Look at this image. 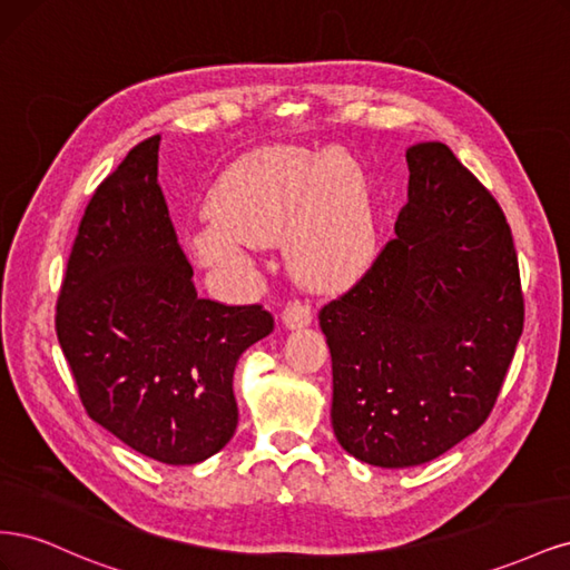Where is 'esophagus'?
<instances>
[{
    "instance_id": "1",
    "label": "esophagus",
    "mask_w": 570,
    "mask_h": 570,
    "mask_svg": "<svg viewBox=\"0 0 570 570\" xmlns=\"http://www.w3.org/2000/svg\"><path fill=\"white\" fill-rule=\"evenodd\" d=\"M281 316H283L285 327H292V331H295V327H304V325H308V323L314 321L312 306H308L306 302H299V299L289 302V304L283 308Z\"/></svg>"
}]
</instances>
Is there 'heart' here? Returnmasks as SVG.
<instances>
[{"instance_id":"1","label":"heart","mask_w":570,"mask_h":570,"mask_svg":"<svg viewBox=\"0 0 570 570\" xmlns=\"http://www.w3.org/2000/svg\"><path fill=\"white\" fill-rule=\"evenodd\" d=\"M212 220L189 237L199 262L239 258L281 239L312 283H340L375 249V220L361 168L342 151L275 145L237 159L209 195Z\"/></svg>"}]
</instances>
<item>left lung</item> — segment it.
I'll use <instances>...</instances> for the list:
<instances>
[{
  "label": "left lung",
  "mask_w": 570,
  "mask_h": 570,
  "mask_svg": "<svg viewBox=\"0 0 570 570\" xmlns=\"http://www.w3.org/2000/svg\"><path fill=\"white\" fill-rule=\"evenodd\" d=\"M409 202L368 271L318 312L333 430L358 461H433L488 421L523 333L502 206L442 142L406 149Z\"/></svg>",
  "instance_id": "1"
}]
</instances>
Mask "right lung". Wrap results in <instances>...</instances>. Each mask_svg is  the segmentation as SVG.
<instances>
[{
  "label": "right lung",
  "instance_id": "1",
  "mask_svg": "<svg viewBox=\"0 0 570 570\" xmlns=\"http://www.w3.org/2000/svg\"><path fill=\"white\" fill-rule=\"evenodd\" d=\"M154 135L99 183L57 299V337L88 416L170 465L199 463L237 428V358L273 331L262 304L197 297L159 185Z\"/></svg>",
  "mask_w": 570,
  "mask_h": 570
}]
</instances>
